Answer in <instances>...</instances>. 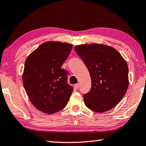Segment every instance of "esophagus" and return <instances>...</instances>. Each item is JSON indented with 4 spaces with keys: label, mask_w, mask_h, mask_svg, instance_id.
I'll list each match as a JSON object with an SVG mask.
<instances>
[{
    "label": "esophagus",
    "mask_w": 146,
    "mask_h": 146,
    "mask_svg": "<svg viewBox=\"0 0 146 146\" xmlns=\"http://www.w3.org/2000/svg\"><path fill=\"white\" fill-rule=\"evenodd\" d=\"M78 87H79V84H75V86H74V88H75V90H77L78 89Z\"/></svg>",
    "instance_id": "obj_1"
}]
</instances>
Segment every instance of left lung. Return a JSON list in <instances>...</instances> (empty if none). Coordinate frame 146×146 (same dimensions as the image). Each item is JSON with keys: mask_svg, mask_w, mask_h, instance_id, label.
I'll return each instance as SVG.
<instances>
[{"mask_svg": "<svg viewBox=\"0 0 146 146\" xmlns=\"http://www.w3.org/2000/svg\"><path fill=\"white\" fill-rule=\"evenodd\" d=\"M91 78V88L84 95L86 105L96 112H107L123 98L128 87V67L112 47L102 44L75 46Z\"/></svg>", "mask_w": 146, "mask_h": 146, "instance_id": "obj_1", "label": "left lung"}]
</instances>
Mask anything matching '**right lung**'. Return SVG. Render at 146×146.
I'll return each instance as SVG.
<instances>
[{
	"instance_id": "add662e5",
	"label": "right lung",
	"mask_w": 146,
	"mask_h": 146,
	"mask_svg": "<svg viewBox=\"0 0 146 146\" xmlns=\"http://www.w3.org/2000/svg\"><path fill=\"white\" fill-rule=\"evenodd\" d=\"M72 44L47 41L29 55L22 75L23 84L31 102L45 113L64 108L73 88L67 83L68 71L61 68Z\"/></svg>"
}]
</instances>
